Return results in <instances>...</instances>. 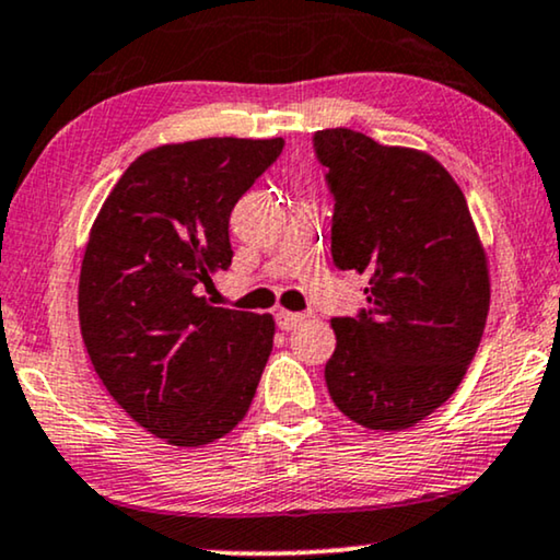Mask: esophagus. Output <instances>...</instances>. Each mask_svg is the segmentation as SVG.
Listing matches in <instances>:
<instances>
[{
	"instance_id": "obj_1",
	"label": "esophagus",
	"mask_w": 560,
	"mask_h": 560,
	"mask_svg": "<svg viewBox=\"0 0 560 560\" xmlns=\"http://www.w3.org/2000/svg\"><path fill=\"white\" fill-rule=\"evenodd\" d=\"M304 319H307V317H304L302 312H287V310L276 312V325H279L281 330H287V332L296 330V327H300Z\"/></svg>"
}]
</instances>
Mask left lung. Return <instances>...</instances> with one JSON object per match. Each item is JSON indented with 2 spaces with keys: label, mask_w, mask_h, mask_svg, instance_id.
<instances>
[{
  "label": "left lung",
  "mask_w": 560,
  "mask_h": 560,
  "mask_svg": "<svg viewBox=\"0 0 560 560\" xmlns=\"http://www.w3.org/2000/svg\"><path fill=\"white\" fill-rule=\"evenodd\" d=\"M312 148L332 194V264L369 281V307L330 319L327 392L363 428H412L458 389L487 325V256L466 197L428 153L363 132L317 130Z\"/></svg>",
  "instance_id": "8db88e82"
}]
</instances>
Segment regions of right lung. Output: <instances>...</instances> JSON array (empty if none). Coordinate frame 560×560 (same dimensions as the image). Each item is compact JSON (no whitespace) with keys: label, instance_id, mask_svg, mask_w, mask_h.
Segmentation results:
<instances>
[{"label":"right lung","instance_id":"obj_1","mask_svg":"<svg viewBox=\"0 0 560 560\" xmlns=\"http://www.w3.org/2000/svg\"><path fill=\"white\" fill-rule=\"evenodd\" d=\"M284 140L205 138L132 161L81 264L79 323L112 399L155 438L212 443L248 412L273 348L271 315L212 307L233 260L230 212Z\"/></svg>","mask_w":560,"mask_h":560}]
</instances>
